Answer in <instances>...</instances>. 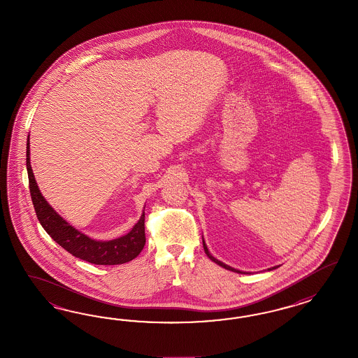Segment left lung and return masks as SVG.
<instances>
[{
  "label": "left lung",
  "instance_id": "left-lung-1",
  "mask_svg": "<svg viewBox=\"0 0 358 358\" xmlns=\"http://www.w3.org/2000/svg\"><path fill=\"white\" fill-rule=\"evenodd\" d=\"M202 243H203V250H205V252H206L207 257H208L210 260L214 261V262H217L219 266H222V268H224V269H227V271H235V273H243L241 271H238V269H234V268L228 266V265H226V264H224V262H222V261L217 260L215 257H213V256H211V253H210L208 250H207L206 243H205V240H203V238H202ZM277 268H278V266H273V268L268 269V271H273V269H277Z\"/></svg>",
  "mask_w": 358,
  "mask_h": 358
}]
</instances>
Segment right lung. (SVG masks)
I'll list each match as a JSON object with an SVG mask.
<instances>
[{
	"label": "right lung",
	"instance_id": "add662e5",
	"mask_svg": "<svg viewBox=\"0 0 358 358\" xmlns=\"http://www.w3.org/2000/svg\"><path fill=\"white\" fill-rule=\"evenodd\" d=\"M29 141L30 139L27 138L26 166L29 174V187L36 217L39 219L42 227L45 229V232L72 256L92 262L94 265H120L134 260L141 253L145 244L144 211L138 223L124 236L108 241L89 238L85 234L72 227L44 199L36 185L31 169Z\"/></svg>",
	"mask_w": 358,
	"mask_h": 358
}]
</instances>
